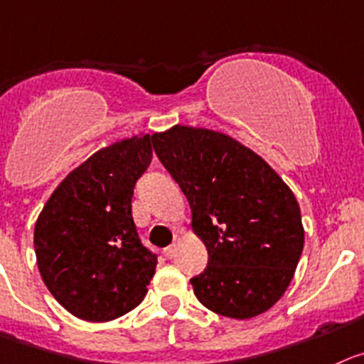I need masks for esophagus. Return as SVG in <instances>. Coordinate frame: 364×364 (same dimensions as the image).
Returning a JSON list of instances; mask_svg holds the SVG:
<instances>
[{
  "label": "esophagus",
  "mask_w": 364,
  "mask_h": 364,
  "mask_svg": "<svg viewBox=\"0 0 364 364\" xmlns=\"http://www.w3.org/2000/svg\"><path fill=\"white\" fill-rule=\"evenodd\" d=\"M163 253H165L166 259H174L176 253H178V244H171L168 247H165V251H163Z\"/></svg>",
  "instance_id": "obj_1"
}]
</instances>
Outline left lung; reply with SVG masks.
<instances>
[{
    "label": "left lung",
    "instance_id": "left-lung-1",
    "mask_svg": "<svg viewBox=\"0 0 364 364\" xmlns=\"http://www.w3.org/2000/svg\"><path fill=\"white\" fill-rule=\"evenodd\" d=\"M192 208L208 266L190 280L198 300L233 320L269 311L289 287L304 250L300 206L284 179L224 132L174 125L152 134Z\"/></svg>",
    "mask_w": 364,
    "mask_h": 364
}]
</instances>
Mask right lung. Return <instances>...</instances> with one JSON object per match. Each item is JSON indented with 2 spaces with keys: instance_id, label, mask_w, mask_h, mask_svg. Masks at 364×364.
<instances>
[{
  "instance_id": "1",
  "label": "right lung",
  "mask_w": 364,
  "mask_h": 364,
  "mask_svg": "<svg viewBox=\"0 0 364 364\" xmlns=\"http://www.w3.org/2000/svg\"><path fill=\"white\" fill-rule=\"evenodd\" d=\"M151 134L114 141L59 183L33 230L37 267L57 301L86 321H111L141 304L156 271L136 232L131 199L152 159Z\"/></svg>"
}]
</instances>
